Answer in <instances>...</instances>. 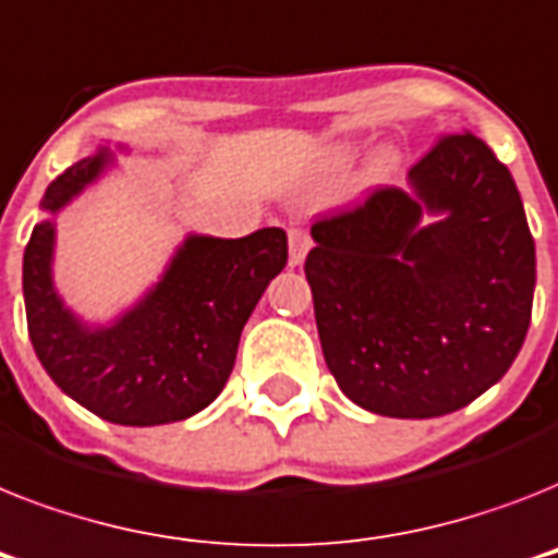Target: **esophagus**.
<instances>
[{
  "mask_svg": "<svg viewBox=\"0 0 558 558\" xmlns=\"http://www.w3.org/2000/svg\"><path fill=\"white\" fill-rule=\"evenodd\" d=\"M310 248H312V238L306 229H298V226L289 229V264L301 266Z\"/></svg>",
  "mask_w": 558,
  "mask_h": 558,
  "instance_id": "obj_1",
  "label": "esophagus"
}]
</instances>
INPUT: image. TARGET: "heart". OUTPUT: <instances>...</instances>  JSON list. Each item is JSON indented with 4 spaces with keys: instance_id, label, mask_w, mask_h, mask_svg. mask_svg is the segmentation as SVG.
<instances>
[{
    "instance_id": "1",
    "label": "heart",
    "mask_w": 558,
    "mask_h": 558,
    "mask_svg": "<svg viewBox=\"0 0 558 558\" xmlns=\"http://www.w3.org/2000/svg\"><path fill=\"white\" fill-rule=\"evenodd\" d=\"M387 162H389V157H384V160H381V166H387Z\"/></svg>"
}]
</instances>
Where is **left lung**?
I'll return each instance as SVG.
<instances>
[{"instance_id": "1", "label": "left lung", "mask_w": 558, "mask_h": 558, "mask_svg": "<svg viewBox=\"0 0 558 558\" xmlns=\"http://www.w3.org/2000/svg\"><path fill=\"white\" fill-rule=\"evenodd\" d=\"M410 185L320 215L303 271L343 396L389 418H436L522 350L536 246L513 177L475 134H441ZM424 207L442 220L418 227Z\"/></svg>"}]
</instances>
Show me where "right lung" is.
Returning a JSON list of instances; mask_svg holds the SVG:
<instances>
[{"label":"right lung","instance_id":"right-lung-1","mask_svg":"<svg viewBox=\"0 0 558 558\" xmlns=\"http://www.w3.org/2000/svg\"><path fill=\"white\" fill-rule=\"evenodd\" d=\"M108 154L85 157L48 185L45 211H57L106 169ZM53 223L34 226L22 292L36 357L62 392L122 427L183 421L220 396L240 332L287 266V232L257 229L238 240L189 238L154 292L108 329H85L53 292Z\"/></svg>","mask_w":558,"mask_h":558}]
</instances>
